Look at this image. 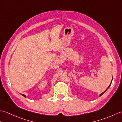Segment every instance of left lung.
Masks as SVG:
<instances>
[{
    "instance_id": "8db88e82",
    "label": "left lung",
    "mask_w": 122,
    "mask_h": 122,
    "mask_svg": "<svg viewBox=\"0 0 122 122\" xmlns=\"http://www.w3.org/2000/svg\"><path fill=\"white\" fill-rule=\"evenodd\" d=\"M112 80H113V79H112ZM112 82H111V83H110V85H109V86H108V87H107V90H106L105 91H104V92H103L102 93H101V94L100 95V97H101V95H102L103 94H104V93H105V92L106 91H107V89H108V88H109V87H110V86H111V83H112Z\"/></svg>"
}]
</instances>
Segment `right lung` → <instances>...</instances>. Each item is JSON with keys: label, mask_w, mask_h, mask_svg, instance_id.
Here are the masks:
<instances>
[{"label": "right lung", "mask_w": 122, "mask_h": 122, "mask_svg": "<svg viewBox=\"0 0 122 122\" xmlns=\"http://www.w3.org/2000/svg\"><path fill=\"white\" fill-rule=\"evenodd\" d=\"M21 95H22V96H24V97H25V95H24V94H21Z\"/></svg>", "instance_id": "add662e5"}]
</instances>
